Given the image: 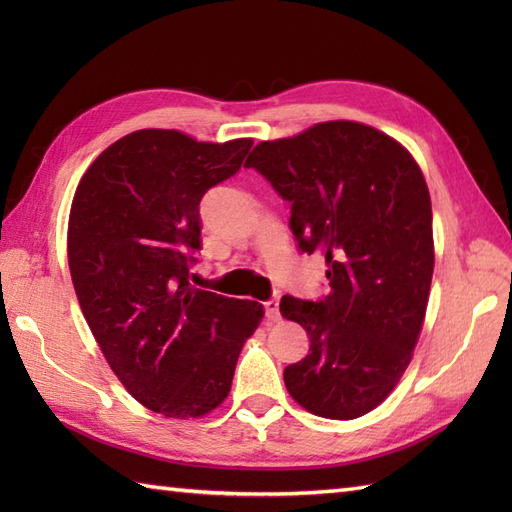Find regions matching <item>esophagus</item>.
<instances>
[{
    "label": "esophagus",
    "instance_id": "34e87169",
    "mask_svg": "<svg viewBox=\"0 0 512 512\" xmlns=\"http://www.w3.org/2000/svg\"><path fill=\"white\" fill-rule=\"evenodd\" d=\"M264 310H266V317H268V321L277 323V321L281 319V314H279V299H277V297L264 301Z\"/></svg>",
    "mask_w": 512,
    "mask_h": 512
}]
</instances>
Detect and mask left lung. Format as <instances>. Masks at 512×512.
Masks as SVG:
<instances>
[{"label":"left lung","mask_w":512,"mask_h":512,"mask_svg":"<svg viewBox=\"0 0 512 512\" xmlns=\"http://www.w3.org/2000/svg\"><path fill=\"white\" fill-rule=\"evenodd\" d=\"M244 167L290 202L301 253L328 264V295L281 297V317L310 336L308 356L284 369L286 389L317 416H363L396 387L427 312L433 228L418 162L374 127L330 121L259 143Z\"/></svg>","instance_id":"1"}]
</instances>
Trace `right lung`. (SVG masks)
Segmentation results:
<instances>
[{"mask_svg":"<svg viewBox=\"0 0 512 512\" xmlns=\"http://www.w3.org/2000/svg\"><path fill=\"white\" fill-rule=\"evenodd\" d=\"M250 147V138L220 145L140 129L107 147L74 193L68 264L83 317L129 394L167 418L222 405L264 317L257 301L189 284L200 200L235 176Z\"/></svg>","mask_w":512,"mask_h":512,"instance_id":"right-lung-1","label":"right lung"}]
</instances>
